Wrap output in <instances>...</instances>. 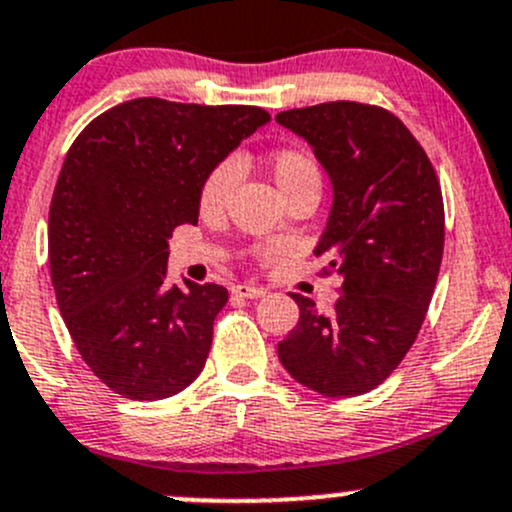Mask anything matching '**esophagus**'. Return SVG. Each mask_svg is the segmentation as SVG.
<instances>
[{
    "label": "esophagus",
    "instance_id": "1",
    "mask_svg": "<svg viewBox=\"0 0 512 512\" xmlns=\"http://www.w3.org/2000/svg\"><path fill=\"white\" fill-rule=\"evenodd\" d=\"M233 294H235V297H242V299H260V297H265L267 292L262 287H250V284H235Z\"/></svg>",
    "mask_w": 512,
    "mask_h": 512
}]
</instances>
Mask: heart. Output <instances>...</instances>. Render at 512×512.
<instances>
[{"label":"heart","mask_w":512,"mask_h":512,"mask_svg":"<svg viewBox=\"0 0 512 512\" xmlns=\"http://www.w3.org/2000/svg\"><path fill=\"white\" fill-rule=\"evenodd\" d=\"M272 179L277 184L282 196L297 191L301 186H321V174L316 161L301 149H279L270 157ZM238 179V166L235 161H220L218 166L206 176L201 186V208L206 213L218 211L228 198V191Z\"/></svg>","instance_id":"b5f03b06"}]
</instances>
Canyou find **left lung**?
<instances>
[{
  "label": "left lung",
  "instance_id": "obj_1",
  "mask_svg": "<svg viewBox=\"0 0 512 512\" xmlns=\"http://www.w3.org/2000/svg\"><path fill=\"white\" fill-rule=\"evenodd\" d=\"M324 166L333 201L314 247L341 279L331 314L294 294L299 321L277 346L297 383L355 397L400 365L422 328L444 252L441 188L412 132L383 107L324 102L279 112Z\"/></svg>",
  "mask_w": 512,
  "mask_h": 512
}]
</instances>
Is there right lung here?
Wrapping results in <instances>:
<instances>
[{
	"instance_id": "1",
	"label": "right lung",
	"mask_w": 512,
	"mask_h": 512,
	"mask_svg": "<svg viewBox=\"0 0 512 512\" xmlns=\"http://www.w3.org/2000/svg\"><path fill=\"white\" fill-rule=\"evenodd\" d=\"M267 122L262 107L137 98L68 149L48 213L51 282L75 348L117 395L166 400L201 375L228 289L171 287L169 238L198 223L206 176Z\"/></svg>"
}]
</instances>
